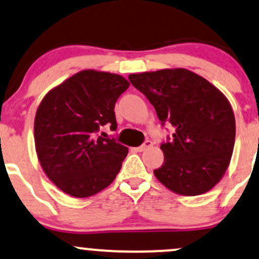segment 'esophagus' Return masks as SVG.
Listing matches in <instances>:
<instances>
[{"instance_id":"34e87169","label":"esophagus","mask_w":259,"mask_h":259,"mask_svg":"<svg viewBox=\"0 0 259 259\" xmlns=\"http://www.w3.org/2000/svg\"><path fill=\"white\" fill-rule=\"evenodd\" d=\"M152 145H153L152 142H150V141H147V142H144V143L142 144L141 147H137V148H135V150H136V152H143V150L147 149V148L152 147Z\"/></svg>"}]
</instances>
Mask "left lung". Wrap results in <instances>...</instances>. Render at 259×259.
I'll list each match as a JSON object with an SVG mask.
<instances>
[{
  "mask_svg": "<svg viewBox=\"0 0 259 259\" xmlns=\"http://www.w3.org/2000/svg\"><path fill=\"white\" fill-rule=\"evenodd\" d=\"M155 109L159 120L175 128L160 145L164 162L154 175L181 196H198L223 179L235 144L232 107L215 85L186 68L128 75Z\"/></svg>",
  "mask_w": 259,
  "mask_h": 259,
  "instance_id": "8db88e82",
  "label": "left lung"
}]
</instances>
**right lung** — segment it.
<instances>
[{
    "label": "right lung",
    "instance_id": "right-lung-1",
    "mask_svg": "<svg viewBox=\"0 0 259 259\" xmlns=\"http://www.w3.org/2000/svg\"><path fill=\"white\" fill-rule=\"evenodd\" d=\"M128 87L120 74L84 69L44 97L34 121L35 150L62 192L87 198L112 184L128 148L97 133L105 124L116 130V100Z\"/></svg>",
    "mask_w": 259,
    "mask_h": 259
}]
</instances>
